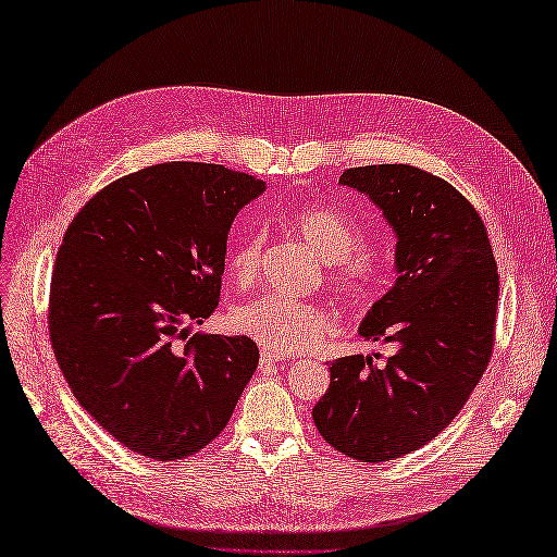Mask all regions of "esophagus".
Here are the masks:
<instances>
[{
	"mask_svg": "<svg viewBox=\"0 0 557 557\" xmlns=\"http://www.w3.org/2000/svg\"><path fill=\"white\" fill-rule=\"evenodd\" d=\"M283 360H285L283 352H274V350H269V348H262V350H260V364H262V367H267V364H278V362H283Z\"/></svg>",
	"mask_w": 557,
	"mask_h": 557,
	"instance_id": "esophagus-1",
	"label": "esophagus"
}]
</instances>
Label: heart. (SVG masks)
Wrapping results in <instances>:
<instances>
[{
    "instance_id": "heart-1",
    "label": "heart",
    "mask_w": 557,
    "mask_h": 557,
    "mask_svg": "<svg viewBox=\"0 0 557 557\" xmlns=\"http://www.w3.org/2000/svg\"><path fill=\"white\" fill-rule=\"evenodd\" d=\"M315 256L327 264V281L350 301L372 299L385 281V260L379 252L360 248L362 227L350 215L327 207H305L290 215ZM262 232L246 230L227 250L232 278L248 285L258 276ZM234 325L274 352H305L334 332L330 311L311 301L267 295L234 313Z\"/></svg>"
}]
</instances>
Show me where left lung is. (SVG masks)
Segmentation results:
<instances>
[{"label":"left lung","mask_w":557,"mask_h":557,"mask_svg":"<svg viewBox=\"0 0 557 557\" xmlns=\"http://www.w3.org/2000/svg\"><path fill=\"white\" fill-rule=\"evenodd\" d=\"M395 232V283L360 323L393 352L330 364L313 423L360 462H385L432 442L465 407L495 344L497 262L476 209L440 176L411 164L346 170Z\"/></svg>","instance_id":"left-lung-1"}]
</instances>
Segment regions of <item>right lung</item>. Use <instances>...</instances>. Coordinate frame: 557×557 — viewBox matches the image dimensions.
Returning <instances> with one entry per match:
<instances>
[{
	"instance_id": "right-lung-1",
	"label": "right lung",
	"mask_w": 557,
	"mask_h": 557,
	"mask_svg": "<svg viewBox=\"0 0 557 557\" xmlns=\"http://www.w3.org/2000/svg\"><path fill=\"white\" fill-rule=\"evenodd\" d=\"M262 193L223 164L164 162L113 181L66 227L50 344L81 407L129 450H201L256 372L250 336H188V323L218 307L230 227Z\"/></svg>"
}]
</instances>
